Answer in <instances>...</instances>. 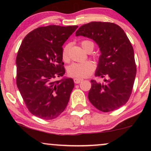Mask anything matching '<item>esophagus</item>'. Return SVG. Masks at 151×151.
I'll return each mask as SVG.
<instances>
[{"label":"esophagus","instance_id":"esophagus-1","mask_svg":"<svg viewBox=\"0 0 151 151\" xmlns=\"http://www.w3.org/2000/svg\"><path fill=\"white\" fill-rule=\"evenodd\" d=\"M74 80V82H75L76 84H79L80 82H81L82 80H83V79H81V78H74L73 79Z\"/></svg>","mask_w":151,"mask_h":151}]
</instances>
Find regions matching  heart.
I'll return each instance as SVG.
<instances>
[{
	"label": "heart",
	"mask_w": 151,
	"mask_h": 151,
	"mask_svg": "<svg viewBox=\"0 0 151 151\" xmlns=\"http://www.w3.org/2000/svg\"><path fill=\"white\" fill-rule=\"evenodd\" d=\"M81 45L86 51L90 46L93 47V43L90 40H83L81 42ZM69 49L70 45H67L63 48V58L65 61L69 60ZM95 69V65L91 61H85L83 63H73L68 68V73L69 76L76 78H86L93 73Z\"/></svg>",
	"instance_id": "b5f03b06"
}]
</instances>
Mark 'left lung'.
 <instances>
[{"instance_id":"obj_1","label":"left lung","mask_w":151,"mask_h":151,"mask_svg":"<svg viewBox=\"0 0 151 151\" xmlns=\"http://www.w3.org/2000/svg\"><path fill=\"white\" fill-rule=\"evenodd\" d=\"M76 36L92 39L101 53L95 76L105 78L104 82L91 80L88 100L103 112L120 108L129 100L136 76L134 50L124 31L112 22H91L80 27Z\"/></svg>"}]
</instances>
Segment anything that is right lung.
Returning a JSON list of instances; mask_svg holds the SVG:
<instances>
[{
  "instance_id": "right-lung-1",
  "label": "right lung",
  "mask_w": 151,
  "mask_h": 151,
  "mask_svg": "<svg viewBox=\"0 0 151 151\" xmlns=\"http://www.w3.org/2000/svg\"><path fill=\"white\" fill-rule=\"evenodd\" d=\"M78 26L40 27L22 40L16 57V84L27 107L39 118L52 119L65 110L74 87L65 73L63 45Z\"/></svg>"
}]
</instances>
